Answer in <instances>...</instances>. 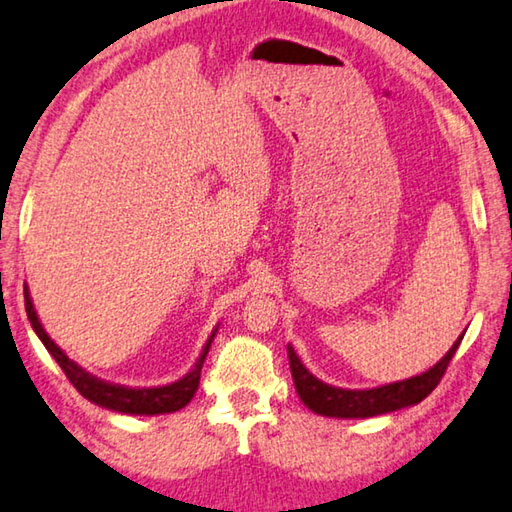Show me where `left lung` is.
<instances>
[{
    "label": "left lung",
    "mask_w": 512,
    "mask_h": 512,
    "mask_svg": "<svg viewBox=\"0 0 512 512\" xmlns=\"http://www.w3.org/2000/svg\"><path fill=\"white\" fill-rule=\"evenodd\" d=\"M463 335L456 339L450 351H447L429 371L414 375V378L389 382L373 389H342V387H333V384L321 382L317 375H312L306 369V364L301 362V357L297 355V351H294L292 344H288L292 380L303 405L319 416L373 418V416L391 414V411L418 405L420 400H425L429 393L436 389V384L441 382L447 364H450L456 348H459Z\"/></svg>",
    "instance_id": "obj_1"
}]
</instances>
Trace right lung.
<instances>
[{"mask_svg": "<svg viewBox=\"0 0 512 512\" xmlns=\"http://www.w3.org/2000/svg\"><path fill=\"white\" fill-rule=\"evenodd\" d=\"M24 306L35 335L40 337L44 348H47L53 360L58 362L60 369L65 371L69 382L78 389L80 396L87 398L89 402H94L98 407L119 411V414H130V416H159V414H173V411L184 409L188 402L193 400L197 387H200L202 364L206 360V353H209L213 337L220 328V324L213 328L211 337L206 339L202 353L191 366V371L182 375L179 380L170 384H161V387H125V384H114V382L96 378V375L85 371L83 366L76 364L71 357H67V353L53 342V339L47 335V330H44V326L40 324V317L38 312H35L33 301H31L29 285H24Z\"/></svg>", "mask_w": 512, "mask_h": 512, "instance_id": "right-lung-1", "label": "right lung"}]
</instances>
